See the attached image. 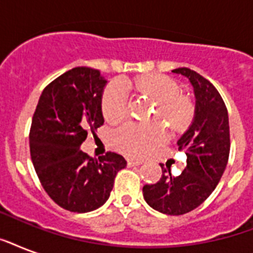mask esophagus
Returning a JSON list of instances; mask_svg holds the SVG:
<instances>
[{"label": "esophagus", "mask_w": 253, "mask_h": 253, "mask_svg": "<svg viewBox=\"0 0 253 253\" xmlns=\"http://www.w3.org/2000/svg\"><path fill=\"white\" fill-rule=\"evenodd\" d=\"M142 160H139V159H134V158H130L127 159V164L130 167H134V166H140L142 164Z\"/></svg>", "instance_id": "obj_1"}]
</instances>
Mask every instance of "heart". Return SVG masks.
Instances as JSON below:
<instances>
[{"mask_svg": "<svg viewBox=\"0 0 253 253\" xmlns=\"http://www.w3.org/2000/svg\"><path fill=\"white\" fill-rule=\"evenodd\" d=\"M132 86L156 101L155 115L166 118L176 130H182L193 118V105L180 94L178 85L163 75L139 77ZM102 113L107 122L117 123L128 113V95L123 85L113 83L106 87L102 97ZM168 139V131L162 123L130 122L114 132L113 143L117 150L132 156H144L162 146Z\"/></svg>", "mask_w": 253, "mask_h": 253, "instance_id": "heart-1", "label": "heart"}]
</instances>
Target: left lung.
<instances>
[{
  "label": "left lung",
  "mask_w": 253,
  "mask_h": 253,
  "mask_svg": "<svg viewBox=\"0 0 253 253\" xmlns=\"http://www.w3.org/2000/svg\"><path fill=\"white\" fill-rule=\"evenodd\" d=\"M192 84L196 109L192 125L177 140L186 154V167L180 176L164 170L159 182L143 186L151 208L168 215H182L198 208L219 182L230 154L228 113L214 85L189 68L173 69ZM169 173H167L166 172Z\"/></svg>",
  "instance_id": "left-lung-1"
}]
</instances>
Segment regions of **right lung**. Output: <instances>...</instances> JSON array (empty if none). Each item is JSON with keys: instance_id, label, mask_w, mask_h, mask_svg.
I'll return each instance as SVG.
<instances>
[{"instance_id": "1", "label": "right lung", "mask_w": 253, "mask_h": 253, "mask_svg": "<svg viewBox=\"0 0 253 253\" xmlns=\"http://www.w3.org/2000/svg\"><path fill=\"white\" fill-rule=\"evenodd\" d=\"M107 81L98 69L76 67L42 93L30 131V152L43 188L60 208L89 212L110 197L122 155L94 160L80 150L87 132L103 125L102 94Z\"/></svg>"}]
</instances>
